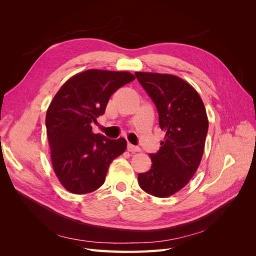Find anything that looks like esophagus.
Here are the masks:
<instances>
[{"label": "esophagus", "instance_id": "obj_1", "mask_svg": "<svg viewBox=\"0 0 256 256\" xmlns=\"http://www.w3.org/2000/svg\"><path fill=\"white\" fill-rule=\"evenodd\" d=\"M127 150H128V152H138L141 150L140 148H138V146H134V145L130 144V143H128V145H127Z\"/></svg>", "mask_w": 256, "mask_h": 256}]
</instances>
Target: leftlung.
<instances>
[{"label": "left lung", "instance_id": "obj_1", "mask_svg": "<svg viewBox=\"0 0 256 256\" xmlns=\"http://www.w3.org/2000/svg\"><path fill=\"white\" fill-rule=\"evenodd\" d=\"M136 76L157 106L166 132L150 171L140 173V187L157 198H168L187 184L202 160L208 131L203 100L190 83L174 74L136 72Z\"/></svg>", "mask_w": 256, "mask_h": 256}]
</instances>
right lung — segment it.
<instances>
[{
  "mask_svg": "<svg viewBox=\"0 0 256 256\" xmlns=\"http://www.w3.org/2000/svg\"><path fill=\"white\" fill-rule=\"evenodd\" d=\"M136 76L128 72L88 69L68 79L46 115L51 161L58 182L74 194L97 190L112 161L126 150L124 138L110 140L92 131L110 97Z\"/></svg>",
  "mask_w": 256,
  "mask_h": 256,
  "instance_id": "right-lung-1",
  "label": "right lung"
}]
</instances>
